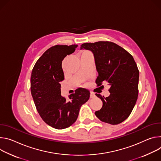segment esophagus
<instances>
[{
    "mask_svg": "<svg viewBox=\"0 0 161 161\" xmlns=\"http://www.w3.org/2000/svg\"><path fill=\"white\" fill-rule=\"evenodd\" d=\"M96 97V95H95V94L93 93V92H90V98H95Z\"/></svg>",
    "mask_w": 161,
    "mask_h": 161,
    "instance_id": "obj_1",
    "label": "esophagus"
}]
</instances>
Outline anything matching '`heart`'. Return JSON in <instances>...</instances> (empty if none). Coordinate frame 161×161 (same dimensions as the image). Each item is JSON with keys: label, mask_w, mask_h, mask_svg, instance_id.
<instances>
[{"label": "heart", "mask_w": 161, "mask_h": 161, "mask_svg": "<svg viewBox=\"0 0 161 161\" xmlns=\"http://www.w3.org/2000/svg\"><path fill=\"white\" fill-rule=\"evenodd\" d=\"M83 53H90V52H88V51H85V52H84Z\"/></svg>", "instance_id": "heart-1"}]
</instances>
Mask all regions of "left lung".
<instances>
[{
  "label": "left lung",
  "instance_id": "1",
  "mask_svg": "<svg viewBox=\"0 0 161 161\" xmlns=\"http://www.w3.org/2000/svg\"><path fill=\"white\" fill-rule=\"evenodd\" d=\"M80 49L91 50L95 58L98 75L97 86L103 83L110 86L108 97L95 95L102 102V108L95 112L102 121L117 125L130 114L138 96L139 69L132 56L111 42L85 43Z\"/></svg>",
  "mask_w": 161,
  "mask_h": 161
}]
</instances>
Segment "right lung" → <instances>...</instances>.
Returning a JSON list of instances; mask_svg holds the SVG:
<instances>
[{"label":"right lung","mask_w":161,"mask_h":161,"mask_svg":"<svg viewBox=\"0 0 161 161\" xmlns=\"http://www.w3.org/2000/svg\"><path fill=\"white\" fill-rule=\"evenodd\" d=\"M77 45H57L47 50L36 63L31 74V92L42 119L56 129L70 127L77 119L82 105L90 98V91L79 88L66 100L61 95L60 82L64 79L62 61Z\"/></svg>","instance_id":"obj_1"}]
</instances>
